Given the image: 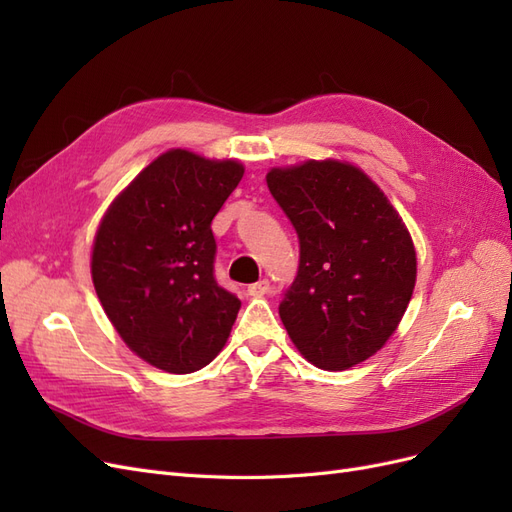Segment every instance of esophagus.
I'll use <instances>...</instances> for the list:
<instances>
[{
  "instance_id": "obj_1",
  "label": "esophagus",
  "mask_w": 512,
  "mask_h": 512,
  "mask_svg": "<svg viewBox=\"0 0 512 512\" xmlns=\"http://www.w3.org/2000/svg\"><path fill=\"white\" fill-rule=\"evenodd\" d=\"M269 290H271L269 280H260V282H254L247 286V294H250V297H265Z\"/></svg>"
}]
</instances>
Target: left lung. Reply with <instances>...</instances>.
Masks as SVG:
<instances>
[{"mask_svg":"<svg viewBox=\"0 0 512 512\" xmlns=\"http://www.w3.org/2000/svg\"><path fill=\"white\" fill-rule=\"evenodd\" d=\"M267 185L299 235V271L280 318L305 359L344 371L374 356L406 314L416 252L389 198L361 168L307 160Z\"/></svg>","mask_w":512,"mask_h":512,"instance_id":"8db88e82","label":"left lung"}]
</instances>
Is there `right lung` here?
<instances>
[{"label": "right lung", "instance_id": "right-lung-1", "mask_svg": "<svg viewBox=\"0 0 512 512\" xmlns=\"http://www.w3.org/2000/svg\"><path fill=\"white\" fill-rule=\"evenodd\" d=\"M237 160L170 149L108 207L91 280L132 352L168 374H192L224 348L241 301L213 275L211 222L243 177Z\"/></svg>", "mask_w": 512, "mask_h": 512}]
</instances>
